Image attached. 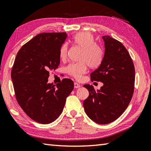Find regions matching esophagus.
<instances>
[{
    "label": "esophagus",
    "instance_id": "1",
    "mask_svg": "<svg viewBox=\"0 0 151 151\" xmlns=\"http://www.w3.org/2000/svg\"><path fill=\"white\" fill-rule=\"evenodd\" d=\"M74 86H75V88H79L80 87H81V85L78 84L77 82H75V83H74Z\"/></svg>",
    "mask_w": 151,
    "mask_h": 151
}]
</instances>
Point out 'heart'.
Instances as JSON below:
<instances>
[{"label": "heart", "mask_w": 151, "mask_h": 151, "mask_svg": "<svg viewBox=\"0 0 151 151\" xmlns=\"http://www.w3.org/2000/svg\"><path fill=\"white\" fill-rule=\"evenodd\" d=\"M72 40L74 44L83 49L80 59L82 61L70 64L67 67V71L75 78L80 79L86 72L87 65L96 68L101 65L103 59V52L101 47L96 44L94 37L90 32H79L73 37ZM68 48L67 43L62 44L60 50V56L61 59L67 57Z\"/></svg>", "instance_id": "b5f03b06"}]
</instances>
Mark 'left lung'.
I'll return each mask as SVG.
<instances>
[{"label": "left lung", "instance_id": "left-lung-1", "mask_svg": "<svg viewBox=\"0 0 151 151\" xmlns=\"http://www.w3.org/2000/svg\"><path fill=\"white\" fill-rule=\"evenodd\" d=\"M101 63L90 74L91 80L103 82L100 90L85 84L89 91L83 106L87 116L97 124H107L116 120L128 107L134 93L135 68L123 44L105 35Z\"/></svg>", "mask_w": 151, "mask_h": 151}]
</instances>
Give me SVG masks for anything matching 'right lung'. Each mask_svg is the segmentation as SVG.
I'll use <instances>...</instances> for the list:
<instances>
[{
  "instance_id": "add662e5",
  "label": "right lung",
  "mask_w": 151,
  "mask_h": 151,
  "mask_svg": "<svg viewBox=\"0 0 151 151\" xmlns=\"http://www.w3.org/2000/svg\"><path fill=\"white\" fill-rule=\"evenodd\" d=\"M66 32L37 35L19 50L12 70L17 102L28 116L38 123L50 124L60 116L66 98L74 89L72 80L49 83V71L60 63V50Z\"/></svg>"
}]
</instances>
